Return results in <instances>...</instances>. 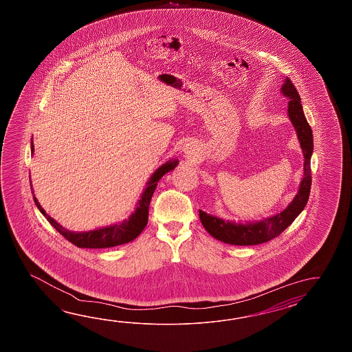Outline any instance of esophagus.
I'll return each instance as SVG.
<instances>
[{"label": "esophagus", "mask_w": 352, "mask_h": 352, "mask_svg": "<svg viewBox=\"0 0 352 352\" xmlns=\"http://www.w3.org/2000/svg\"><path fill=\"white\" fill-rule=\"evenodd\" d=\"M184 148H185V152H186V153H188V155H190V153H192V152H194V150H192V148H191V147H190V146H185V147H184Z\"/></svg>", "instance_id": "34e87169"}]
</instances>
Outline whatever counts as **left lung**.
I'll return each instance as SVG.
<instances>
[{"label":"left lung","mask_w":352,"mask_h":352,"mask_svg":"<svg viewBox=\"0 0 352 352\" xmlns=\"http://www.w3.org/2000/svg\"><path fill=\"white\" fill-rule=\"evenodd\" d=\"M280 91L285 97L289 99L288 117L297 132L300 148L303 151V156H305V166H303L305 173H303V179L299 184L298 192L283 211L255 223L235 224L232 221H225L220 217L209 215L205 211L199 210L200 220L206 232H209L210 235H212L215 239L224 241L226 244L256 245V244H262L277 238L280 232H285V229L292 224L294 219L303 211L308 201L311 185H312V176H311V156L314 152L312 129L305 117L298 91L289 78H285Z\"/></svg>","instance_id":"8db88e82"}]
</instances>
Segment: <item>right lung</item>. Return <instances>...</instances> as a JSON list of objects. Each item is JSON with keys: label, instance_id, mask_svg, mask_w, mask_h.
<instances>
[{"label": "right lung", "instance_id": "right-lung-1", "mask_svg": "<svg viewBox=\"0 0 352 352\" xmlns=\"http://www.w3.org/2000/svg\"><path fill=\"white\" fill-rule=\"evenodd\" d=\"M31 152L34 153V144L31 142ZM179 161L173 160L167 161L165 165L161 166L156 170V173L151 176V179L147 182V187L144 188L141 199L138 200L137 208L135 212L129 217L128 220H123L120 224L111 225L107 228H100L96 230H89V232H70L61 225L58 224L53 217H49L45 212V210L41 208L38 204V199L34 196V201L36 204L38 209L41 211V214L47 219V221L53 225L54 228L65 238L69 240L72 244H74L78 248H89V249H102V248H112L117 245H122L135 240L141 232H142L144 226L148 221V209H150L151 199L152 195L156 190L157 182L162 179V176L177 166ZM34 195V191H32Z\"/></svg>", "mask_w": 352, "mask_h": 352}]
</instances>
